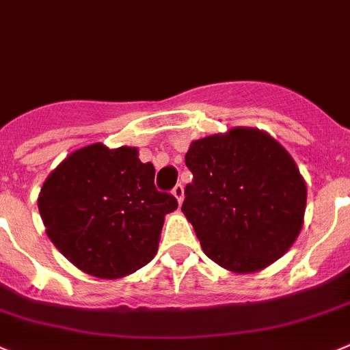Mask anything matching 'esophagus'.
<instances>
[{
    "mask_svg": "<svg viewBox=\"0 0 350 350\" xmlns=\"http://www.w3.org/2000/svg\"><path fill=\"white\" fill-rule=\"evenodd\" d=\"M172 195H174V197H176L178 204H181L183 197H185V191H183V185H176L174 188H172Z\"/></svg>",
    "mask_w": 350,
    "mask_h": 350,
    "instance_id": "34e87169",
    "label": "esophagus"
}]
</instances>
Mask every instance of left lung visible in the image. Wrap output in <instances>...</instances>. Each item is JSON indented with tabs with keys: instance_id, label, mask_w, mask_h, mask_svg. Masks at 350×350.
<instances>
[{
	"instance_id": "obj_1",
	"label": "left lung",
	"mask_w": 350,
	"mask_h": 350,
	"mask_svg": "<svg viewBox=\"0 0 350 350\" xmlns=\"http://www.w3.org/2000/svg\"><path fill=\"white\" fill-rule=\"evenodd\" d=\"M181 211L208 259L234 273L269 266L302 228L308 190L290 153L259 129L197 139Z\"/></svg>"
}]
</instances>
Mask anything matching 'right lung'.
<instances>
[{
  "mask_svg": "<svg viewBox=\"0 0 350 350\" xmlns=\"http://www.w3.org/2000/svg\"><path fill=\"white\" fill-rule=\"evenodd\" d=\"M138 150L101 143L76 150L48 176L38 198L53 245L84 273L122 278L153 259L164 215L178 208L155 188Z\"/></svg>",
  "mask_w": 350,
  "mask_h": 350,
  "instance_id": "obj_1",
  "label": "right lung"
}]
</instances>
